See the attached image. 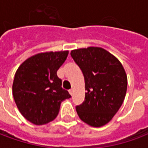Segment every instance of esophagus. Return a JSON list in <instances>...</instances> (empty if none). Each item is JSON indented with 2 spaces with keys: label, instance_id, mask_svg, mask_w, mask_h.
Here are the masks:
<instances>
[{
  "label": "esophagus",
  "instance_id": "obj_1",
  "mask_svg": "<svg viewBox=\"0 0 148 148\" xmlns=\"http://www.w3.org/2000/svg\"><path fill=\"white\" fill-rule=\"evenodd\" d=\"M69 93H71V95H73V94H74V90H73V89L70 90H69Z\"/></svg>",
  "mask_w": 148,
  "mask_h": 148
}]
</instances>
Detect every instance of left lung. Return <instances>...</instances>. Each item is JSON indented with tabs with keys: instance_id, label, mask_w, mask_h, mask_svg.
Wrapping results in <instances>:
<instances>
[{
	"instance_id": "left-lung-1",
	"label": "left lung",
	"mask_w": 148,
	"mask_h": 148,
	"mask_svg": "<svg viewBox=\"0 0 148 148\" xmlns=\"http://www.w3.org/2000/svg\"><path fill=\"white\" fill-rule=\"evenodd\" d=\"M85 77L84 102L76 107L82 121L90 126L102 127L112 121L124 102L127 78L116 57L99 47L71 52Z\"/></svg>"
}]
</instances>
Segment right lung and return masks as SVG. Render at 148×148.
I'll return each mask as SVG.
<instances>
[{"mask_svg": "<svg viewBox=\"0 0 148 148\" xmlns=\"http://www.w3.org/2000/svg\"><path fill=\"white\" fill-rule=\"evenodd\" d=\"M69 51L40 52L27 58L18 67L12 83V94L19 111L36 125L52 121L62 101L71 97L62 88L57 71Z\"/></svg>", "mask_w": 148, "mask_h": 148, "instance_id": "1", "label": "right lung"}]
</instances>
